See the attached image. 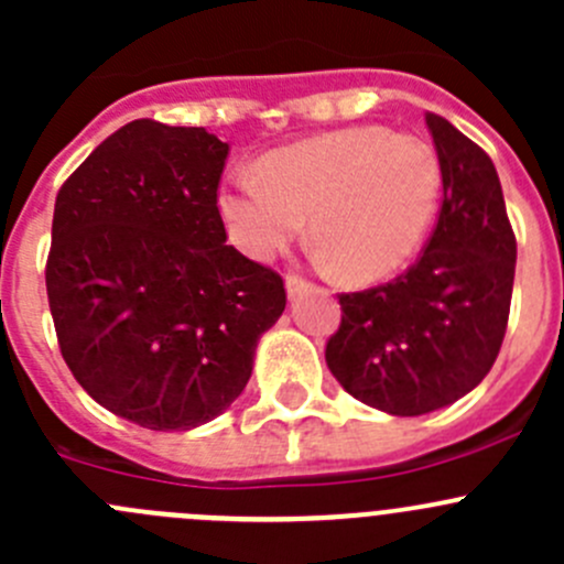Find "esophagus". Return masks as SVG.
<instances>
[{"label": "esophagus", "instance_id": "obj_1", "mask_svg": "<svg viewBox=\"0 0 564 564\" xmlns=\"http://www.w3.org/2000/svg\"><path fill=\"white\" fill-rule=\"evenodd\" d=\"M314 286V283H308L305 281L303 275H294V272H289L286 275V292H289V297H300V294L303 292H308V289Z\"/></svg>", "mask_w": 564, "mask_h": 564}]
</instances>
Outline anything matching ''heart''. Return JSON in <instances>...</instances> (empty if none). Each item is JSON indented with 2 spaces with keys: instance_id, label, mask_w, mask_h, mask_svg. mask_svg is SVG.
<instances>
[{
  "instance_id": "1",
  "label": "heart",
  "mask_w": 564,
  "mask_h": 564,
  "mask_svg": "<svg viewBox=\"0 0 564 564\" xmlns=\"http://www.w3.org/2000/svg\"><path fill=\"white\" fill-rule=\"evenodd\" d=\"M440 193V155L429 141L360 124L267 152L259 172H229L218 215L231 246L253 261L275 259L303 237L311 215L324 264L373 283L417 253Z\"/></svg>"
}]
</instances>
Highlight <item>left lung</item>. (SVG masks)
<instances>
[{"label": "left lung", "instance_id": "8db88e82", "mask_svg": "<svg viewBox=\"0 0 564 564\" xmlns=\"http://www.w3.org/2000/svg\"><path fill=\"white\" fill-rule=\"evenodd\" d=\"M442 166V209L423 256L384 286L340 294L324 360L357 401L417 417L491 371L508 329L516 235L491 158L425 113Z\"/></svg>", "mask_w": 564, "mask_h": 564}]
</instances>
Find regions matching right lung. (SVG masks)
I'll list each match as a JSON object with an SVG mask.
<instances>
[{"label": "right lung", "instance_id": "1", "mask_svg": "<svg viewBox=\"0 0 564 564\" xmlns=\"http://www.w3.org/2000/svg\"><path fill=\"white\" fill-rule=\"evenodd\" d=\"M226 155L204 128L135 119L56 196L45 289L62 357L141 429L191 431L226 412L286 308L283 278L226 246Z\"/></svg>", "mask_w": 564, "mask_h": 564}]
</instances>
